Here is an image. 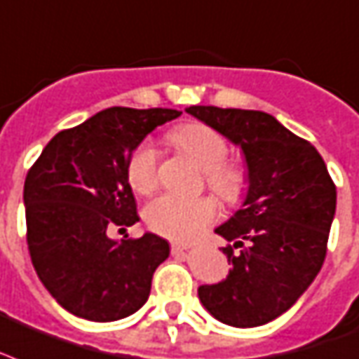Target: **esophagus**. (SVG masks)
I'll list each match as a JSON object with an SVG mask.
<instances>
[{
    "label": "esophagus",
    "mask_w": 359,
    "mask_h": 359,
    "mask_svg": "<svg viewBox=\"0 0 359 359\" xmlns=\"http://www.w3.org/2000/svg\"><path fill=\"white\" fill-rule=\"evenodd\" d=\"M188 250V246L186 245H179V243H173L171 245V252L173 254H184Z\"/></svg>",
    "instance_id": "obj_1"
}]
</instances>
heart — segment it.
Returning <instances> with one entry per match:
<instances>
[{
  "label": "heart",
  "instance_id": "heart-1",
  "mask_svg": "<svg viewBox=\"0 0 359 359\" xmlns=\"http://www.w3.org/2000/svg\"><path fill=\"white\" fill-rule=\"evenodd\" d=\"M171 141L205 173V184L226 203H237L246 188V171L239 161L228 160V141L201 122L182 124L171 131ZM128 180L139 194L158 186V152L150 143L139 144L128 161ZM216 216L210 198H179L163 194L144 209V220L156 233L175 241H191L203 233Z\"/></svg>",
  "mask_w": 359,
  "mask_h": 359
}]
</instances>
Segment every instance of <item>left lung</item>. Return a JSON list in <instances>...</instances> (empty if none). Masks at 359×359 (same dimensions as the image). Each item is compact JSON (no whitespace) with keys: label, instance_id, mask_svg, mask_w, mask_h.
Wrapping results in <instances>:
<instances>
[{"label":"left lung","instance_id":"8db88e82","mask_svg":"<svg viewBox=\"0 0 359 359\" xmlns=\"http://www.w3.org/2000/svg\"><path fill=\"white\" fill-rule=\"evenodd\" d=\"M196 118L239 144L248 165L245 207L216 233L233 269L199 286L203 307L235 327H256L286 313L322 269L337 188L322 156L271 114L194 105Z\"/></svg>","mask_w":359,"mask_h":359}]
</instances>
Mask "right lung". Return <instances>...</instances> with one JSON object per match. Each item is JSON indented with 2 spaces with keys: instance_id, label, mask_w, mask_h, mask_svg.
<instances>
[{
  "instance_id": "right-lung-1",
  "label": "right lung",
  "mask_w": 359,
  "mask_h": 359,
  "mask_svg": "<svg viewBox=\"0 0 359 359\" xmlns=\"http://www.w3.org/2000/svg\"><path fill=\"white\" fill-rule=\"evenodd\" d=\"M180 114L111 107L56 133L27 171V250L43 286L71 314L113 322L149 299L169 243L154 233L118 243L109 229L139 220L128 182L133 150L156 126Z\"/></svg>"
}]
</instances>
